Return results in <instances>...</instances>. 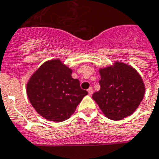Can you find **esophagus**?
Listing matches in <instances>:
<instances>
[{"label":"esophagus","instance_id":"obj_1","mask_svg":"<svg viewBox=\"0 0 159 159\" xmlns=\"http://www.w3.org/2000/svg\"><path fill=\"white\" fill-rule=\"evenodd\" d=\"M88 92H89V94L92 95L93 93V89L92 87L89 88V89H88Z\"/></svg>","mask_w":159,"mask_h":159}]
</instances>
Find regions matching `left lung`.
Here are the masks:
<instances>
[{
    "instance_id": "left-lung-1",
    "label": "left lung",
    "mask_w": 159,
    "mask_h": 159,
    "mask_svg": "<svg viewBox=\"0 0 159 159\" xmlns=\"http://www.w3.org/2000/svg\"><path fill=\"white\" fill-rule=\"evenodd\" d=\"M100 90L92 98L107 117L122 120L131 115L144 98L145 87L135 70L122 62L99 70Z\"/></svg>"
}]
</instances>
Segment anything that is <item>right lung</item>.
<instances>
[{
  "instance_id": "obj_1",
  "label": "right lung",
  "mask_w": 159,
  "mask_h": 159,
  "mask_svg": "<svg viewBox=\"0 0 159 159\" xmlns=\"http://www.w3.org/2000/svg\"><path fill=\"white\" fill-rule=\"evenodd\" d=\"M71 74L72 70L60 60H50L29 79L28 98L37 112L47 120H67L88 94L80 88L79 80L72 78Z\"/></svg>"
}]
</instances>
